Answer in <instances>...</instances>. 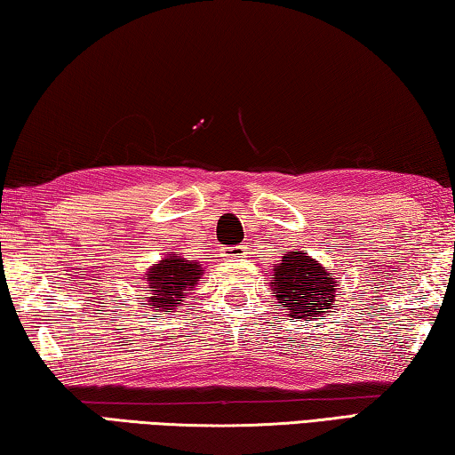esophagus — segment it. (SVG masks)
Returning <instances> with one entry per match:
<instances>
[{"instance_id": "esophagus-1", "label": "esophagus", "mask_w": 455, "mask_h": 455, "mask_svg": "<svg viewBox=\"0 0 455 455\" xmlns=\"http://www.w3.org/2000/svg\"><path fill=\"white\" fill-rule=\"evenodd\" d=\"M244 255H246V246L244 244L227 246V249H222V257H227V259H243Z\"/></svg>"}]
</instances>
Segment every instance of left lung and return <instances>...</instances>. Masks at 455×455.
<instances>
[{
    "instance_id": "obj_1",
    "label": "left lung",
    "mask_w": 455,
    "mask_h": 455,
    "mask_svg": "<svg viewBox=\"0 0 455 455\" xmlns=\"http://www.w3.org/2000/svg\"><path fill=\"white\" fill-rule=\"evenodd\" d=\"M335 283L333 273L319 260L303 251H291L275 267L271 287L291 317L311 321L333 307Z\"/></svg>"
}]
</instances>
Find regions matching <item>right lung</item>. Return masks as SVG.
<instances>
[{"instance_id":"obj_1","label":"right lung","mask_w":455,"mask_h":455,"mask_svg":"<svg viewBox=\"0 0 455 455\" xmlns=\"http://www.w3.org/2000/svg\"><path fill=\"white\" fill-rule=\"evenodd\" d=\"M148 305L154 311H174L176 307L187 297V291L195 289L200 276H203V267L195 260H187L182 257H164L158 265L148 268Z\"/></svg>"}]
</instances>
